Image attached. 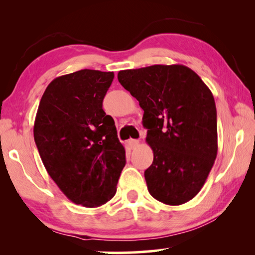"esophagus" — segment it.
<instances>
[{
	"instance_id": "1",
	"label": "esophagus",
	"mask_w": 255,
	"mask_h": 255,
	"mask_svg": "<svg viewBox=\"0 0 255 255\" xmlns=\"http://www.w3.org/2000/svg\"><path fill=\"white\" fill-rule=\"evenodd\" d=\"M128 144H129V146H130V148H135L136 146H138V144H139V140H138V139H129Z\"/></svg>"
}]
</instances>
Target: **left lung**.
Wrapping results in <instances>:
<instances>
[{"instance_id":"1","label":"left lung","mask_w":255,"mask_h":255,"mask_svg":"<svg viewBox=\"0 0 255 255\" xmlns=\"http://www.w3.org/2000/svg\"><path fill=\"white\" fill-rule=\"evenodd\" d=\"M118 81L144 110L153 149L145 171L150 196L165 205L191 200L217 156V111L210 90L184 65H153L118 73Z\"/></svg>"}]
</instances>
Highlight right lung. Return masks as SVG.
Here are the masks:
<instances>
[{
	"mask_svg": "<svg viewBox=\"0 0 255 255\" xmlns=\"http://www.w3.org/2000/svg\"><path fill=\"white\" fill-rule=\"evenodd\" d=\"M114 72L81 70L56 77L38 107L33 137L50 178L68 199L89 208L117 191L126 152L102 102Z\"/></svg>",
	"mask_w": 255,
	"mask_h": 255,
	"instance_id": "right-lung-1",
	"label": "right lung"
}]
</instances>
